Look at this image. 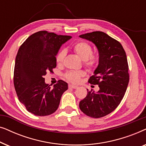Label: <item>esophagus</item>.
I'll use <instances>...</instances> for the list:
<instances>
[{"label":"esophagus","mask_w":146,"mask_h":146,"mask_svg":"<svg viewBox=\"0 0 146 146\" xmlns=\"http://www.w3.org/2000/svg\"><path fill=\"white\" fill-rule=\"evenodd\" d=\"M68 88H73V89H76V88H77L78 86H75V85H72V84H69V85H68Z\"/></svg>","instance_id":"1"}]
</instances>
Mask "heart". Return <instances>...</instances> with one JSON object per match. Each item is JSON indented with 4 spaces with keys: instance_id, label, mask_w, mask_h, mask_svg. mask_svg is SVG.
Returning <instances> with one entry per match:
<instances>
[{
    "instance_id": "obj_1",
    "label": "heart",
    "mask_w": 146,
    "mask_h": 146,
    "mask_svg": "<svg viewBox=\"0 0 146 146\" xmlns=\"http://www.w3.org/2000/svg\"><path fill=\"white\" fill-rule=\"evenodd\" d=\"M75 53L84 60V64L86 67L90 70L95 69L98 64L99 58L97 55L92 54V48L89 44L85 42H80L76 44L73 47ZM66 54L65 50L59 51L56 56V62L57 64L61 65L63 63L64 59ZM84 75L83 71L71 70L65 74L66 79L70 82L77 84L78 83L80 78Z\"/></svg>"
}]
</instances>
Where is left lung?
<instances>
[{"label":"left lung","instance_id":"8db88e82","mask_svg":"<svg viewBox=\"0 0 146 146\" xmlns=\"http://www.w3.org/2000/svg\"><path fill=\"white\" fill-rule=\"evenodd\" d=\"M79 36L93 42L98 50V65L88 82L100 88L97 92L87 89L79 107L88 116L98 118L114 110L124 96L129 79L126 54L118 41L103 32Z\"/></svg>","mask_w":146,"mask_h":146}]
</instances>
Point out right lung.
<instances>
[{
	"label": "right lung",
	"mask_w": 146,
	"mask_h": 146,
	"mask_svg": "<svg viewBox=\"0 0 146 146\" xmlns=\"http://www.w3.org/2000/svg\"><path fill=\"white\" fill-rule=\"evenodd\" d=\"M72 38L47 31L30 36L19 48L15 60L14 85L19 101L29 112L38 116L50 115L58 108L68 84L58 81L53 88L44 76L56 66L61 46Z\"/></svg>",
	"instance_id": "1"
}]
</instances>
